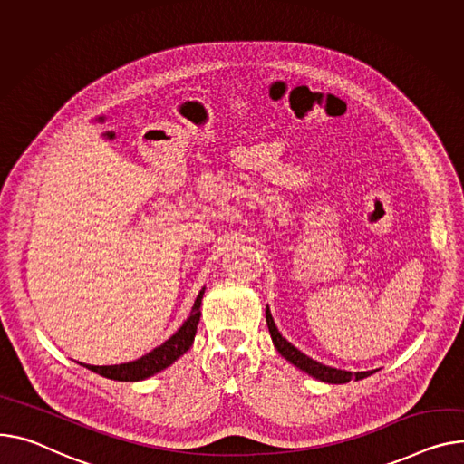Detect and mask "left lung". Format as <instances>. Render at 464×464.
Returning a JSON list of instances; mask_svg holds the SVG:
<instances>
[{
	"label": "left lung",
	"instance_id": "1",
	"mask_svg": "<svg viewBox=\"0 0 464 464\" xmlns=\"http://www.w3.org/2000/svg\"><path fill=\"white\" fill-rule=\"evenodd\" d=\"M265 315H266V324H268L272 343L277 349V353H280L285 360H289L295 367L302 369V372H305L307 375H312L314 379L328 382V384H345V382H349L353 379L360 381V379H365V377L375 373V372H360V373L353 375L351 372H345V369H335V367L319 363L317 360H314L310 356H305L304 353H300L295 345H291L287 339L280 334V330H277V326H276V323L272 319V314L268 310V305H266Z\"/></svg>",
	"mask_w": 464,
	"mask_h": 464
}]
</instances>
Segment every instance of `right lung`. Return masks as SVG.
Listing matches in <instances>:
<instances>
[{"instance_id":"right-lung-1","label":"right lung","mask_w":464,"mask_h":464,"mask_svg":"<svg viewBox=\"0 0 464 464\" xmlns=\"http://www.w3.org/2000/svg\"><path fill=\"white\" fill-rule=\"evenodd\" d=\"M203 293H205V287L199 291L194 302L190 317L182 323V326L168 339V342H164L157 349H152L149 354L134 362L119 363V365H87V363H80V365L99 373L101 377H106L111 381H122V382H136V381H143L160 373L162 369L169 367L177 358H180L192 347L196 332H198V323L201 317L199 307H201Z\"/></svg>"}]
</instances>
